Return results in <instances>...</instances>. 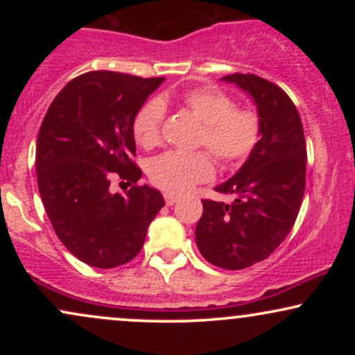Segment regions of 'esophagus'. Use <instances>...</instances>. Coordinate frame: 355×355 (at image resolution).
I'll return each mask as SVG.
<instances>
[{
    "label": "esophagus",
    "instance_id": "34e87169",
    "mask_svg": "<svg viewBox=\"0 0 355 355\" xmlns=\"http://www.w3.org/2000/svg\"><path fill=\"white\" fill-rule=\"evenodd\" d=\"M178 198H180V197H177V195H173V193H165V203L168 207L175 205V203L178 202Z\"/></svg>",
    "mask_w": 355,
    "mask_h": 355
}]
</instances>
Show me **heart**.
<instances>
[{
  "instance_id": "obj_1",
  "label": "heart",
  "mask_w": 355,
  "mask_h": 355,
  "mask_svg": "<svg viewBox=\"0 0 355 355\" xmlns=\"http://www.w3.org/2000/svg\"><path fill=\"white\" fill-rule=\"evenodd\" d=\"M178 100L203 123L198 145L207 146L220 165L235 166L254 153L260 141V118L254 110L237 108L232 96L215 87L187 89ZM164 118V101H146L133 120L137 144L144 148L160 144ZM211 175L214 165L205 152H166L148 166L150 180L166 193H185Z\"/></svg>"
}]
</instances>
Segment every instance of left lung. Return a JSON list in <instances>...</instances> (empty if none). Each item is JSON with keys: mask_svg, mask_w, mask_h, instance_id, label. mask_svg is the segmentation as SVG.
<instances>
[{"mask_svg": "<svg viewBox=\"0 0 355 355\" xmlns=\"http://www.w3.org/2000/svg\"><path fill=\"white\" fill-rule=\"evenodd\" d=\"M222 80L252 96L260 141L242 168L215 187L235 200H202L195 240L207 262L240 270L266 260L294 227L304 198L307 148L299 112L282 88L252 73Z\"/></svg>", "mask_w": 355, "mask_h": 355, "instance_id": "left-lung-1", "label": "left lung"}]
</instances>
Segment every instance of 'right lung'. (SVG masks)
I'll use <instances>...</instances> for the list:
<instances>
[{
	"label": "right lung",
	"instance_id": "add662e5",
	"mask_svg": "<svg viewBox=\"0 0 355 355\" xmlns=\"http://www.w3.org/2000/svg\"><path fill=\"white\" fill-rule=\"evenodd\" d=\"M164 80L88 71L61 89L40 126L36 177L44 210L61 243L92 267L135 259L165 205L160 191L138 185L141 170L133 162V120ZM113 176L134 187L112 194Z\"/></svg>",
	"mask_w": 355,
	"mask_h": 355
}]
</instances>
